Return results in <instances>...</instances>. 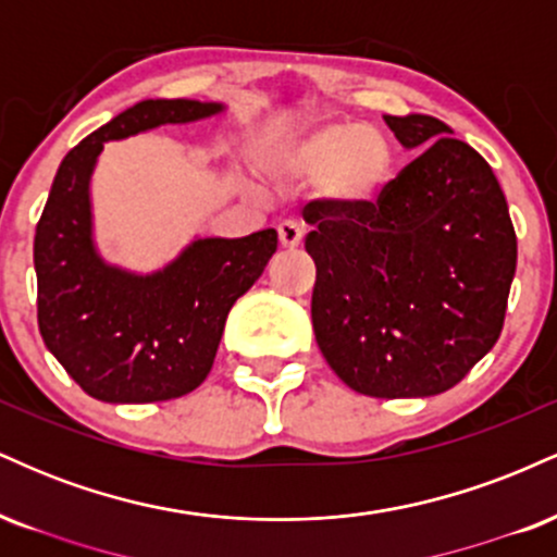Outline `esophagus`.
Here are the masks:
<instances>
[{
  "instance_id": "34e87169",
  "label": "esophagus",
  "mask_w": 557,
  "mask_h": 557,
  "mask_svg": "<svg viewBox=\"0 0 557 557\" xmlns=\"http://www.w3.org/2000/svg\"><path fill=\"white\" fill-rule=\"evenodd\" d=\"M277 235L280 246L283 248H298L300 243H304V230H300L296 222H283V225L277 227Z\"/></svg>"
}]
</instances>
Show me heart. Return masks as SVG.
Segmentation results:
<instances>
[{
    "label": "heart",
    "instance_id": "obj_1",
    "mask_svg": "<svg viewBox=\"0 0 557 557\" xmlns=\"http://www.w3.org/2000/svg\"><path fill=\"white\" fill-rule=\"evenodd\" d=\"M274 168L298 181H319L335 207L363 209L385 188L393 172V146L372 125L330 123L285 140Z\"/></svg>",
    "mask_w": 557,
    "mask_h": 557
}]
</instances>
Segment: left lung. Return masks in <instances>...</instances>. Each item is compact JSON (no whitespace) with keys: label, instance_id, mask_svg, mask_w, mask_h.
<instances>
[{"label":"left lung","instance_id":"8db88e82","mask_svg":"<svg viewBox=\"0 0 557 557\" xmlns=\"http://www.w3.org/2000/svg\"><path fill=\"white\" fill-rule=\"evenodd\" d=\"M385 123L421 151L363 209L304 207L319 350L350 389L426 398L463 380L503 332L516 230L495 172L430 114Z\"/></svg>","mask_w":557,"mask_h":557}]
</instances>
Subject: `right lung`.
<instances>
[{"instance_id":"1","label":"right lung","mask_w":557,"mask_h":557,"mask_svg":"<svg viewBox=\"0 0 557 557\" xmlns=\"http://www.w3.org/2000/svg\"><path fill=\"white\" fill-rule=\"evenodd\" d=\"M222 104L146 99L67 151L36 225L38 330L54 359L104 403H157L207 380L233 304L277 251L272 227L198 238L154 274L110 267L91 238L88 183L104 140L212 117Z\"/></svg>"}]
</instances>
